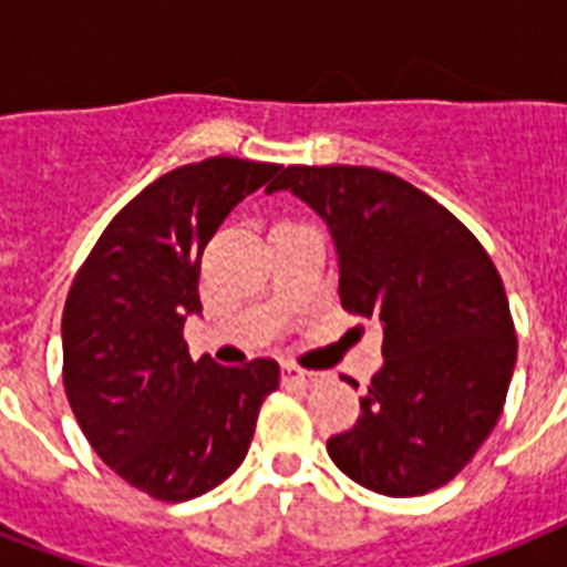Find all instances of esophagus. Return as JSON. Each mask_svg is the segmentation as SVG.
I'll list each match as a JSON object with an SVG mask.
<instances>
[{
	"instance_id": "esophagus-1",
	"label": "esophagus",
	"mask_w": 567,
	"mask_h": 567,
	"mask_svg": "<svg viewBox=\"0 0 567 567\" xmlns=\"http://www.w3.org/2000/svg\"><path fill=\"white\" fill-rule=\"evenodd\" d=\"M282 382H285V385L311 388V385H318V382H323V373L306 371V368H297V364H285V368H282Z\"/></svg>"
}]
</instances>
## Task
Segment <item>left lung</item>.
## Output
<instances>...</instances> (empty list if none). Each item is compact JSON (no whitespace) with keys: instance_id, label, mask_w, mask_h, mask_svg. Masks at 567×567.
<instances>
[{"instance_id":"1","label":"left lung","mask_w":567,"mask_h":567,"mask_svg":"<svg viewBox=\"0 0 567 567\" xmlns=\"http://www.w3.org/2000/svg\"><path fill=\"white\" fill-rule=\"evenodd\" d=\"M291 190L327 220L338 293L382 327L385 364L332 462L371 492L417 497L450 483L501 417L518 338L497 267L465 223L377 167H285Z\"/></svg>"}]
</instances>
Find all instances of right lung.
<instances>
[{
	"label": "right lung",
	"mask_w": 567,
	"mask_h": 567,
	"mask_svg": "<svg viewBox=\"0 0 567 567\" xmlns=\"http://www.w3.org/2000/svg\"><path fill=\"white\" fill-rule=\"evenodd\" d=\"M279 164L214 155L146 185L79 267L61 318L64 388L96 456L137 492L182 503L238 471L279 364L194 362L203 249Z\"/></svg>",
	"instance_id": "1"
}]
</instances>
